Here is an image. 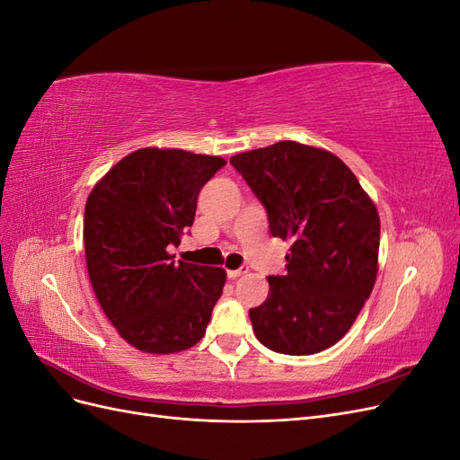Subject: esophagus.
I'll return each mask as SVG.
<instances>
[{
	"label": "esophagus",
	"instance_id": "obj_1",
	"mask_svg": "<svg viewBox=\"0 0 460 460\" xmlns=\"http://www.w3.org/2000/svg\"><path fill=\"white\" fill-rule=\"evenodd\" d=\"M247 267H240V269H235V270H228L226 272V276L230 278V280H234V278H238V276H242V274H247Z\"/></svg>",
	"mask_w": 460,
	"mask_h": 460
}]
</instances>
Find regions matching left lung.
I'll return each instance as SVG.
<instances>
[{"label":"left lung","instance_id":"obj_1","mask_svg":"<svg viewBox=\"0 0 460 460\" xmlns=\"http://www.w3.org/2000/svg\"><path fill=\"white\" fill-rule=\"evenodd\" d=\"M262 203L274 238L289 240L286 274L249 318L257 340L284 355H313L340 341L378 272L380 217L357 176L330 151L297 142L230 159Z\"/></svg>","mask_w":460,"mask_h":460}]
</instances>
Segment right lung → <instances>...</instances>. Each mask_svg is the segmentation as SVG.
I'll return each mask as SVG.
<instances>
[{
    "mask_svg": "<svg viewBox=\"0 0 460 460\" xmlns=\"http://www.w3.org/2000/svg\"><path fill=\"white\" fill-rule=\"evenodd\" d=\"M225 159L144 147L92 190L84 211L90 282L120 336L146 353L196 345L222 296L226 272L174 261L169 247L193 225L199 190Z\"/></svg>",
    "mask_w": 460,
    "mask_h": 460,
    "instance_id": "right-lung-1",
    "label": "right lung"
}]
</instances>
